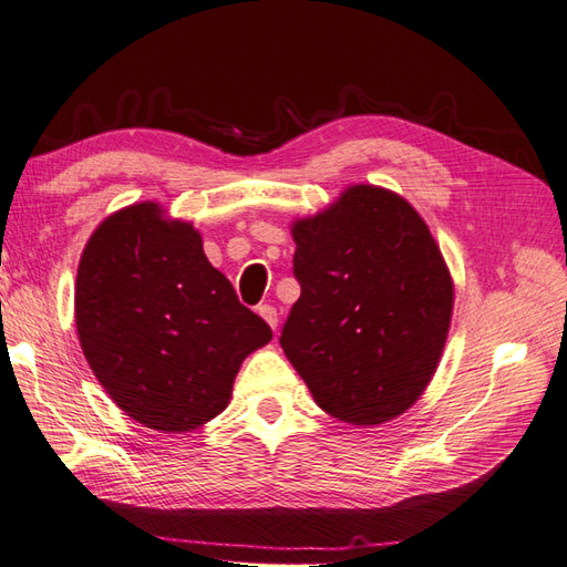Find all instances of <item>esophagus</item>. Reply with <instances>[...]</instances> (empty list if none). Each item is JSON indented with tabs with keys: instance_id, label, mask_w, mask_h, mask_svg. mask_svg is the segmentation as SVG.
Returning a JSON list of instances; mask_svg holds the SVG:
<instances>
[{
	"instance_id": "34e87169",
	"label": "esophagus",
	"mask_w": 567,
	"mask_h": 567,
	"mask_svg": "<svg viewBox=\"0 0 567 567\" xmlns=\"http://www.w3.org/2000/svg\"><path fill=\"white\" fill-rule=\"evenodd\" d=\"M258 316L264 318V321L275 330L278 328V311H275V307H270V303H260L258 307Z\"/></svg>"
}]
</instances>
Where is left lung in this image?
Wrapping results in <instances>:
<instances>
[{"instance_id":"8db88e82","label":"left lung","mask_w":567,"mask_h":567,"mask_svg":"<svg viewBox=\"0 0 567 567\" xmlns=\"http://www.w3.org/2000/svg\"><path fill=\"white\" fill-rule=\"evenodd\" d=\"M301 297L280 344L318 408L354 426L395 419L439 367L453 280L408 200L357 184L292 227Z\"/></svg>"}]
</instances>
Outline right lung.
Segmentation results:
<instances>
[{"instance_id": "1", "label": "right lung", "mask_w": 567, "mask_h": 567, "mask_svg": "<svg viewBox=\"0 0 567 567\" xmlns=\"http://www.w3.org/2000/svg\"><path fill=\"white\" fill-rule=\"evenodd\" d=\"M76 328L114 404L163 433L220 414L246 354L272 338L210 266L194 225L151 200L110 215L85 244Z\"/></svg>"}]
</instances>
